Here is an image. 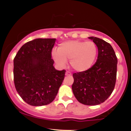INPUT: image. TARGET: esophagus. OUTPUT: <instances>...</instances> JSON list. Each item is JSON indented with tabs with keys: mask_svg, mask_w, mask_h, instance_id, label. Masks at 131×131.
I'll list each match as a JSON object with an SVG mask.
<instances>
[{
	"mask_svg": "<svg viewBox=\"0 0 131 131\" xmlns=\"http://www.w3.org/2000/svg\"><path fill=\"white\" fill-rule=\"evenodd\" d=\"M65 75L66 76H71V73L69 71H67L65 73Z\"/></svg>",
	"mask_w": 131,
	"mask_h": 131,
	"instance_id": "obj_1",
	"label": "esophagus"
}]
</instances>
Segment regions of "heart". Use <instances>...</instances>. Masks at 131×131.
I'll return each instance as SVG.
<instances>
[{"instance_id": "b5f03b06", "label": "heart", "mask_w": 131, "mask_h": 131, "mask_svg": "<svg viewBox=\"0 0 131 131\" xmlns=\"http://www.w3.org/2000/svg\"><path fill=\"white\" fill-rule=\"evenodd\" d=\"M98 53L95 43L92 41L74 40L62 42L58 49H53L52 56L58 65L64 67L70 60L73 70L78 72L89 70L94 64Z\"/></svg>"}]
</instances>
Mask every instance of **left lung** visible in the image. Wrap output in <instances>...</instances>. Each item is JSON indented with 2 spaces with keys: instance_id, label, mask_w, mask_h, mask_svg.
I'll use <instances>...</instances> for the list:
<instances>
[{
  "instance_id": "obj_1",
  "label": "left lung",
  "mask_w": 131,
  "mask_h": 131,
  "mask_svg": "<svg viewBox=\"0 0 131 131\" xmlns=\"http://www.w3.org/2000/svg\"><path fill=\"white\" fill-rule=\"evenodd\" d=\"M88 38L92 40L98 48L97 61L89 70L73 74L72 90L80 103L97 105L104 102L113 91L118 60L109 43L98 37Z\"/></svg>"
}]
</instances>
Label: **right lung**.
I'll use <instances>...</instances> for the list:
<instances>
[{"label":"right lung","instance_id":"right-lung-1","mask_svg":"<svg viewBox=\"0 0 131 131\" xmlns=\"http://www.w3.org/2000/svg\"><path fill=\"white\" fill-rule=\"evenodd\" d=\"M56 39H36L23 46L13 60L16 91L28 104L39 106L55 99L66 71L55 70L51 52Z\"/></svg>","mask_w":131,"mask_h":131}]
</instances>
